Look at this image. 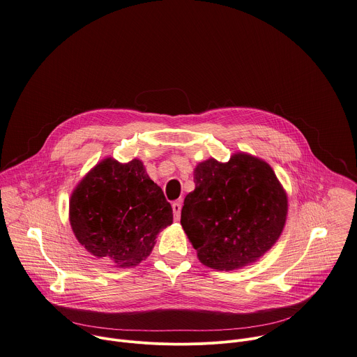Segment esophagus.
Masks as SVG:
<instances>
[{
    "label": "esophagus",
    "instance_id": "34e87169",
    "mask_svg": "<svg viewBox=\"0 0 357 357\" xmlns=\"http://www.w3.org/2000/svg\"><path fill=\"white\" fill-rule=\"evenodd\" d=\"M173 213H174V219L178 220L180 219V213H181V202L180 201H176L173 202Z\"/></svg>",
    "mask_w": 357,
    "mask_h": 357
}]
</instances>
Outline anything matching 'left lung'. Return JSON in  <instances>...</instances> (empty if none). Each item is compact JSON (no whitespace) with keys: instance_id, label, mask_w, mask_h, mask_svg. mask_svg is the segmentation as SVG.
Listing matches in <instances>:
<instances>
[{"instance_id":"8db88e82","label":"left lung","mask_w":357,"mask_h":357,"mask_svg":"<svg viewBox=\"0 0 357 357\" xmlns=\"http://www.w3.org/2000/svg\"><path fill=\"white\" fill-rule=\"evenodd\" d=\"M195 190L181 209V226L204 265L230 271L257 261L279 238L287 198L271 166L236 153L208 159L194 172Z\"/></svg>"}]
</instances>
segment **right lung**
I'll return each mask as SVG.
<instances>
[{
    "mask_svg": "<svg viewBox=\"0 0 357 357\" xmlns=\"http://www.w3.org/2000/svg\"><path fill=\"white\" fill-rule=\"evenodd\" d=\"M70 222L91 254L127 268L151 254L158 233L173 223V209L141 160L109 158L73 192Z\"/></svg>",
    "mask_w": 357,
    "mask_h": 357,
    "instance_id": "1",
    "label": "right lung"
}]
</instances>
